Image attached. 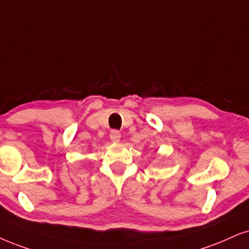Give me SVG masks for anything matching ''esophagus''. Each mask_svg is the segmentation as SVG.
<instances>
[{
    "label": "esophagus",
    "instance_id": "34e87169",
    "mask_svg": "<svg viewBox=\"0 0 249 249\" xmlns=\"http://www.w3.org/2000/svg\"><path fill=\"white\" fill-rule=\"evenodd\" d=\"M110 139H111V141H114V142H118L121 140V133H119V131L112 130L111 133H110Z\"/></svg>",
    "mask_w": 249,
    "mask_h": 249
}]
</instances>
